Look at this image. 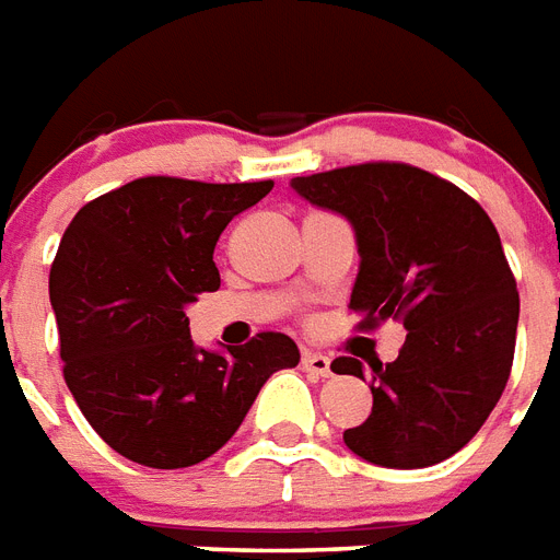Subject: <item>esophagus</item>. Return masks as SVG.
I'll return each mask as SVG.
<instances>
[{
	"mask_svg": "<svg viewBox=\"0 0 560 560\" xmlns=\"http://www.w3.org/2000/svg\"><path fill=\"white\" fill-rule=\"evenodd\" d=\"M303 370L320 375V378H329V375H332V361H329V355H324V352L303 350Z\"/></svg>",
	"mask_w": 560,
	"mask_h": 560,
	"instance_id": "1",
	"label": "esophagus"
}]
</instances>
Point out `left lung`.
Here are the masks:
<instances>
[{"label":"left lung","instance_id":"8db88e82","mask_svg":"<svg viewBox=\"0 0 560 560\" xmlns=\"http://www.w3.org/2000/svg\"><path fill=\"white\" fill-rule=\"evenodd\" d=\"M308 205L355 231L350 308L364 329L399 317L405 347L373 361V410L343 431L352 454L384 468L454 457L506 390L521 298L489 213L445 178L410 164H358L292 178ZM335 373L364 378L358 358Z\"/></svg>","mask_w":560,"mask_h":560}]
</instances>
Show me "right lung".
Listing matches in <instances>:
<instances>
[{"mask_svg":"<svg viewBox=\"0 0 560 560\" xmlns=\"http://www.w3.org/2000/svg\"><path fill=\"white\" fill-rule=\"evenodd\" d=\"M271 187L147 176L83 205L66 228L48 277L62 375L120 457L202 463L234 436L262 384L301 361L283 332L205 350L187 320L196 294L219 289V234Z\"/></svg>","mask_w":560,"mask_h":560,"instance_id":"right-lung-1","label":"right lung"}]
</instances>
